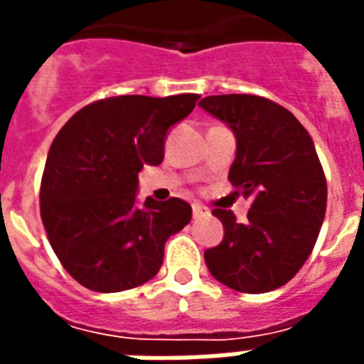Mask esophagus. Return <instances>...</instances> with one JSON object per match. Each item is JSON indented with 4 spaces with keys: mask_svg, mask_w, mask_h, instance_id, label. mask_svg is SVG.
Here are the masks:
<instances>
[{
    "mask_svg": "<svg viewBox=\"0 0 364 364\" xmlns=\"http://www.w3.org/2000/svg\"><path fill=\"white\" fill-rule=\"evenodd\" d=\"M206 214H208V210H206L205 206L193 205V218H203V216H206Z\"/></svg>",
    "mask_w": 364,
    "mask_h": 364,
    "instance_id": "1",
    "label": "esophagus"
}]
</instances>
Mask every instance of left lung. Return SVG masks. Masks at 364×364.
Segmentation results:
<instances>
[{"mask_svg": "<svg viewBox=\"0 0 364 364\" xmlns=\"http://www.w3.org/2000/svg\"><path fill=\"white\" fill-rule=\"evenodd\" d=\"M198 107L236 136L228 179L252 198L244 224L232 210H213L224 237L205 252L206 267L237 292L279 289L304 265L326 216L328 185L312 138L292 112L265 97L210 95Z\"/></svg>", "mask_w": 364, "mask_h": 364, "instance_id": "8db88e82", "label": "left lung"}]
</instances>
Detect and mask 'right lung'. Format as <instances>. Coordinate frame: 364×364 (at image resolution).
<instances>
[{"mask_svg": "<svg viewBox=\"0 0 364 364\" xmlns=\"http://www.w3.org/2000/svg\"><path fill=\"white\" fill-rule=\"evenodd\" d=\"M198 95H120L77 111L46 158L41 216L60 263L95 292H120L150 281L169 237L191 222L181 198L136 203L138 173L164 161L173 124Z\"/></svg>", "mask_w": 364, "mask_h": 364, "instance_id": "right-lung-1", "label": "right lung"}]
</instances>
